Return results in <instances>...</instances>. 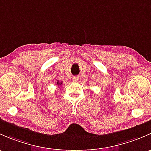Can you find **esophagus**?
<instances>
[{"label": "esophagus", "mask_w": 151, "mask_h": 151, "mask_svg": "<svg viewBox=\"0 0 151 151\" xmlns=\"http://www.w3.org/2000/svg\"><path fill=\"white\" fill-rule=\"evenodd\" d=\"M79 78L78 77V76H73V81L74 82H77Z\"/></svg>", "instance_id": "esophagus-1"}]
</instances>
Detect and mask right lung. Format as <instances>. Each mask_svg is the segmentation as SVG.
<instances>
[{
    "instance_id": "obj_1",
    "label": "right lung",
    "mask_w": 151,
    "mask_h": 151,
    "mask_svg": "<svg viewBox=\"0 0 151 151\" xmlns=\"http://www.w3.org/2000/svg\"><path fill=\"white\" fill-rule=\"evenodd\" d=\"M61 83H62V82H61V83H60V81H57V85L61 84Z\"/></svg>"
}]
</instances>
